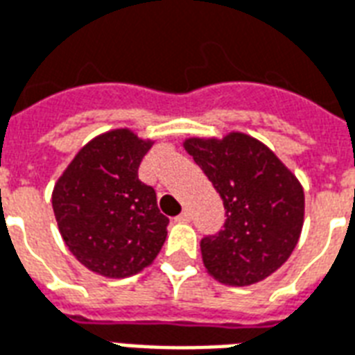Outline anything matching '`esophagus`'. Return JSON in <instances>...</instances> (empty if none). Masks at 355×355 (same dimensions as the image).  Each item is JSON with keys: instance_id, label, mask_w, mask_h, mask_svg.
<instances>
[{"instance_id": "1", "label": "esophagus", "mask_w": 355, "mask_h": 355, "mask_svg": "<svg viewBox=\"0 0 355 355\" xmlns=\"http://www.w3.org/2000/svg\"><path fill=\"white\" fill-rule=\"evenodd\" d=\"M191 220V212L188 211V209H184V211L180 212L177 216V222H182V224H186V222H190Z\"/></svg>"}]
</instances>
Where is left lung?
Instances as JSON below:
<instances>
[{"instance_id": "1", "label": "left lung", "mask_w": 355, "mask_h": 355, "mask_svg": "<svg viewBox=\"0 0 355 355\" xmlns=\"http://www.w3.org/2000/svg\"><path fill=\"white\" fill-rule=\"evenodd\" d=\"M184 150L203 169L225 207L224 230L201 241L207 272L227 286L261 282L295 248L304 222L299 178L275 152L243 131L188 137Z\"/></svg>"}]
</instances>
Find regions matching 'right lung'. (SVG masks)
<instances>
[{"instance_id": "add662e5", "label": "right lung", "mask_w": 355, "mask_h": 355, "mask_svg": "<svg viewBox=\"0 0 355 355\" xmlns=\"http://www.w3.org/2000/svg\"><path fill=\"white\" fill-rule=\"evenodd\" d=\"M154 144L130 128L105 131L84 144L52 190V209L65 246L105 278L133 277L154 263L169 218L156 191L139 180Z\"/></svg>"}]
</instances>
